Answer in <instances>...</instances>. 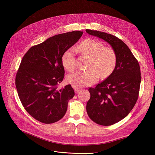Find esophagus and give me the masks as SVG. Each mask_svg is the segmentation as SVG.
I'll return each instance as SVG.
<instances>
[{
    "label": "esophagus",
    "mask_w": 155,
    "mask_h": 155,
    "mask_svg": "<svg viewBox=\"0 0 155 155\" xmlns=\"http://www.w3.org/2000/svg\"><path fill=\"white\" fill-rule=\"evenodd\" d=\"M73 88H74V90H75V93H78L80 90H82V88H80L78 87L74 86V87H73Z\"/></svg>",
    "instance_id": "1"
}]
</instances>
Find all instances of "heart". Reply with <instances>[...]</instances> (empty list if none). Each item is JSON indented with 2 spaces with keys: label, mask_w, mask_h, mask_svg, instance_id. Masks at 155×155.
Wrapping results in <instances>:
<instances>
[{
  "label": "heart",
  "mask_w": 155,
  "mask_h": 155,
  "mask_svg": "<svg viewBox=\"0 0 155 155\" xmlns=\"http://www.w3.org/2000/svg\"><path fill=\"white\" fill-rule=\"evenodd\" d=\"M75 50L90 58L87 71H77L68 76V82L75 87L91 85L102 78L109 77L114 70L117 63V54L110 47L94 39H87L78 45ZM75 48H68L61 57L63 67L68 71L76 68Z\"/></svg>",
  "instance_id": "b5f03b06"
}]
</instances>
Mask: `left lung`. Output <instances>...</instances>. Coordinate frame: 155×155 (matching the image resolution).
<instances>
[{"label":"left lung","mask_w":155,"mask_h":155,"mask_svg":"<svg viewBox=\"0 0 155 155\" xmlns=\"http://www.w3.org/2000/svg\"><path fill=\"white\" fill-rule=\"evenodd\" d=\"M86 32L107 42L117 54L113 72L95 88H89L91 98L86 107L88 117L95 123L110 126L126 117L137 102L141 80L140 64L128 46L116 36L99 31Z\"/></svg>","instance_id":"8db88e82"}]
</instances>
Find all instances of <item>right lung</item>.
I'll use <instances>...</instances> for the list:
<instances>
[{
  "mask_svg": "<svg viewBox=\"0 0 155 155\" xmlns=\"http://www.w3.org/2000/svg\"><path fill=\"white\" fill-rule=\"evenodd\" d=\"M82 34L74 31L50 37L32 46L23 56L16 73V88L24 109L41 123L51 124L60 120L75 95L71 85L61 89L57 85L64 78L62 55Z\"/></svg>",
  "mask_w": 155,
  "mask_h": 155,
  "instance_id": "right-lung-1",
  "label": "right lung"
}]
</instances>
